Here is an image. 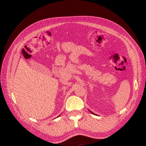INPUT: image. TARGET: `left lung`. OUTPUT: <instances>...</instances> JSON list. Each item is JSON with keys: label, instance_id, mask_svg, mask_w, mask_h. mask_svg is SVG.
Listing matches in <instances>:
<instances>
[{"label": "left lung", "instance_id": "obj_1", "mask_svg": "<svg viewBox=\"0 0 146 146\" xmlns=\"http://www.w3.org/2000/svg\"><path fill=\"white\" fill-rule=\"evenodd\" d=\"M90 112H91V113H93V114H95V113H94V112H92V111H90Z\"/></svg>", "mask_w": 146, "mask_h": 146}]
</instances>
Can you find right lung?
<instances>
[{
  "instance_id": "right-lung-1",
  "label": "right lung",
  "mask_w": 146,
  "mask_h": 146,
  "mask_svg": "<svg viewBox=\"0 0 146 146\" xmlns=\"http://www.w3.org/2000/svg\"><path fill=\"white\" fill-rule=\"evenodd\" d=\"M59 116H60V115H59Z\"/></svg>"
}]
</instances>
